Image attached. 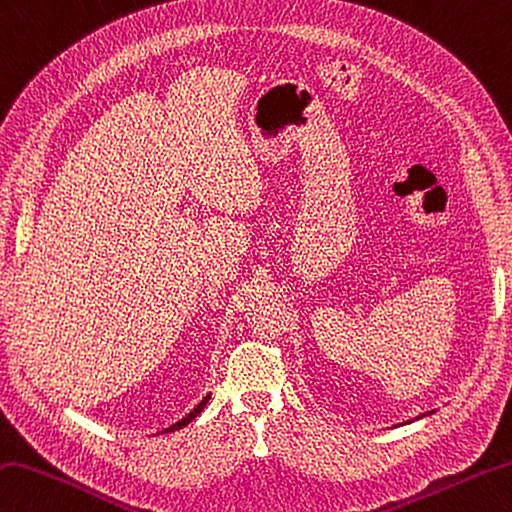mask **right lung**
Returning a JSON list of instances; mask_svg holds the SVG:
<instances>
[{
  "label": "right lung",
  "mask_w": 512,
  "mask_h": 512,
  "mask_svg": "<svg viewBox=\"0 0 512 512\" xmlns=\"http://www.w3.org/2000/svg\"><path fill=\"white\" fill-rule=\"evenodd\" d=\"M208 399H210V397H204V399H202V402H199V404H197V408L193 410V413H190V415H186V417L182 419V422H177V424H173V426H170V428H166V430H164V433H173V430H179V428H184V426H188V424H190V422H193V419H195V417H197L199 413H202V410H204V406H206V402H208Z\"/></svg>",
  "instance_id": "add662e5"
}]
</instances>
